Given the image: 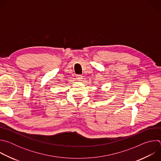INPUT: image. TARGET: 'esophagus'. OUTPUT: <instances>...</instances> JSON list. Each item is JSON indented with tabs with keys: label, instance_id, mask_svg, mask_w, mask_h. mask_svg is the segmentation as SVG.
Instances as JSON below:
<instances>
[{
	"label": "esophagus",
	"instance_id": "34e87169",
	"mask_svg": "<svg viewBox=\"0 0 161 161\" xmlns=\"http://www.w3.org/2000/svg\"><path fill=\"white\" fill-rule=\"evenodd\" d=\"M76 79L78 80H79V81H81V80L83 79V76L82 75H77L76 76Z\"/></svg>",
	"mask_w": 161,
	"mask_h": 161
}]
</instances>
